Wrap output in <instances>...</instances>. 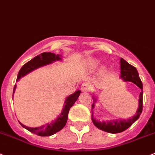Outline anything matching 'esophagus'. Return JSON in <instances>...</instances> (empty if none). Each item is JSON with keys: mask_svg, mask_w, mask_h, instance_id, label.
<instances>
[{"mask_svg": "<svg viewBox=\"0 0 155 155\" xmlns=\"http://www.w3.org/2000/svg\"><path fill=\"white\" fill-rule=\"evenodd\" d=\"M92 85L86 82H83V83L82 84V85H81V89L83 91H89L92 89Z\"/></svg>", "mask_w": 155, "mask_h": 155, "instance_id": "esophagus-1", "label": "esophagus"}]
</instances>
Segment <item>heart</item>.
<instances>
[{"label": "heart", "instance_id": "obj_1", "mask_svg": "<svg viewBox=\"0 0 155 155\" xmlns=\"http://www.w3.org/2000/svg\"><path fill=\"white\" fill-rule=\"evenodd\" d=\"M90 64H91V65H92V64H94V61H90Z\"/></svg>", "mask_w": 155, "mask_h": 155}]
</instances>
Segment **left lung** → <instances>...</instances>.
Segmentation results:
<instances>
[{"label": "left lung", "instance_id": "1", "mask_svg": "<svg viewBox=\"0 0 155 155\" xmlns=\"http://www.w3.org/2000/svg\"><path fill=\"white\" fill-rule=\"evenodd\" d=\"M120 77L126 82L128 81V82H132L136 84L139 88H141L142 91L140 92V95H139V108H138L136 115L133 116L132 118H130L128 120H118L109 121V122H100V121L94 120L91 115V117H92L91 120H92L93 124L97 128L110 133H121V132L125 131L129 127H131L132 124H134L139 119V116L141 115L142 112V107H143V91H142L143 85H142V82L139 78L137 70H136V67L130 65L123 58L120 59ZM93 99H94V102H96L95 98L93 97ZM94 104H92V105H91L92 108H94Z\"/></svg>", "mask_w": 155, "mask_h": 155}]
</instances>
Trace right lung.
Instances as JSON below:
<instances>
[{"label":"right lung","mask_w":155,"mask_h":155,"mask_svg":"<svg viewBox=\"0 0 155 155\" xmlns=\"http://www.w3.org/2000/svg\"><path fill=\"white\" fill-rule=\"evenodd\" d=\"M59 60H61V58H60V56L58 54L56 55L55 54L51 53V52H44V53H41V54L35 57L33 59H31V61H29L28 62H27L26 64H25L22 66V68L19 70V73H18L16 80L18 81L21 77L26 75L29 72L38 68V67L47 65V64H51V63L54 62V61H59ZM16 87V85L15 84L13 93H14ZM81 91L79 90V91H76L74 94H71L69 97H67V98L65 101V103H64L65 105L64 106V110H63L62 113L60 114V116L57 118L56 120L53 121L51 124H48L46 125L41 126L40 127H36V128H30V127H27L25 126L22 125L21 123H19V124H20V125L22 127L28 130L31 133L38 135V136H51V135H54V133H58L60 130H62L65 127L66 124H67V118H68L69 110H70V107L76 101Z\"/></svg>","instance_id":"obj_1"}]
</instances>
